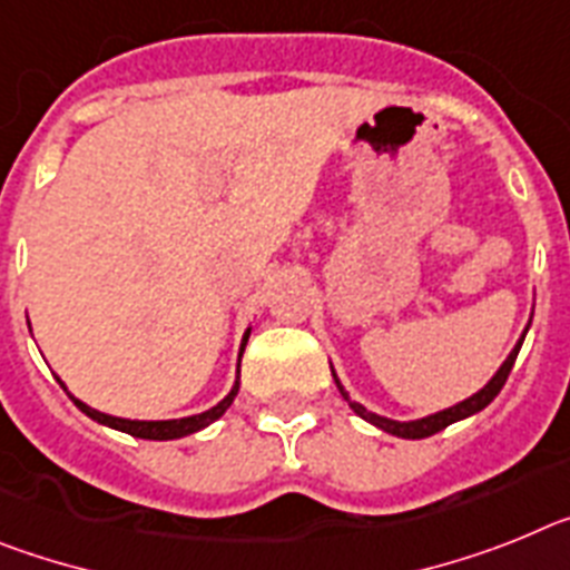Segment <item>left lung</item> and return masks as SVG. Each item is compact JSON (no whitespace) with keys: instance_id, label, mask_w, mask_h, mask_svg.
<instances>
[{"instance_id":"8db88e82","label":"left lung","mask_w":570,"mask_h":570,"mask_svg":"<svg viewBox=\"0 0 570 570\" xmlns=\"http://www.w3.org/2000/svg\"><path fill=\"white\" fill-rule=\"evenodd\" d=\"M528 326H531V324H528ZM528 326H524V333H528ZM524 333H522V338L517 341V346H513V350H511V355L504 358L502 367L497 370V375H493V379L488 381V384H484L482 390H479V393H473V395H470V399H464V402L453 404V407L439 410V413L424 415V419H415V422H395V419H384V415H379V413H370V410L364 407V404H358V402H353V399H350V393H346L344 384H341L338 375H335V370H333L335 387H338V393L344 395V402H350V407H353L355 415H361L364 422L375 424V428L384 430V433L399 435V439H428V435L439 433V430H444V428H448V424L462 422V419H468V415L479 413V410H484V407H488V404L493 402V399H497L499 390H502L504 381H508V375H511L513 361H517V355H519V346H522V341H524Z\"/></svg>"}]
</instances>
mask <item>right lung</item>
I'll return each mask as SVG.
<instances>
[{
	"label": "right lung",
	"instance_id": "right-lung-1",
	"mask_svg": "<svg viewBox=\"0 0 570 570\" xmlns=\"http://www.w3.org/2000/svg\"><path fill=\"white\" fill-rule=\"evenodd\" d=\"M249 333H252V330H246L244 341H240V355H244L246 341H249ZM240 355H237V367H240ZM57 381H59V384H62V379H57ZM237 387H240V370H237L235 387L229 390V395H226L224 402H217L212 410H206V413L186 415V419H166V422H137V419H120V415H108V413H100V410L88 407L86 402H79V399H73V395L68 393L66 384H62V390H66V393L71 395V402L77 404V407L82 410V413H86L88 419L106 424V428L122 430V433L135 435V439H151V442H168V439H183V435H191V433H197V430L209 428V424L217 422V419H220V415H224L226 410H229V404L235 402Z\"/></svg>",
	"mask_w": 570,
	"mask_h": 570
}]
</instances>
